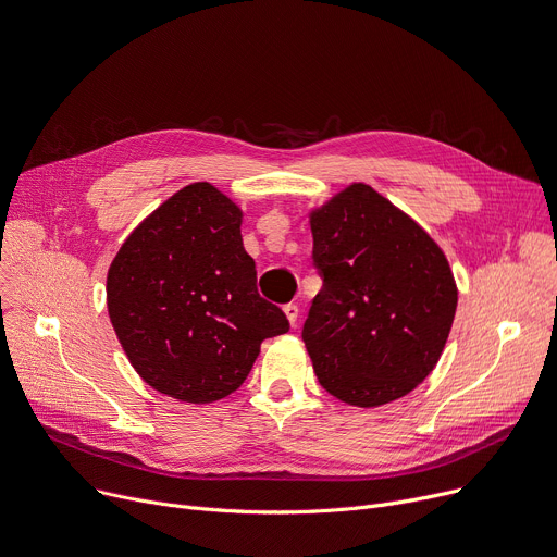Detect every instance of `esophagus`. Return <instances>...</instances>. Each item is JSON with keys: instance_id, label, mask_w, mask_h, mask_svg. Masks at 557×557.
Returning a JSON list of instances; mask_svg holds the SVG:
<instances>
[{"instance_id": "obj_1", "label": "esophagus", "mask_w": 557, "mask_h": 557, "mask_svg": "<svg viewBox=\"0 0 557 557\" xmlns=\"http://www.w3.org/2000/svg\"><path fill=\"white\" fill-rule=\"evenodd\" d=\"M284 313H286L288 324H290V326H295V324H297V313H299L297 305H293V301H290V305H286V307H284Z\"/></svg>"}]
</instances>
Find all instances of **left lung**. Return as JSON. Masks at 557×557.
<instances>
[{
    "mask_svg": "<svg viewBox=\"0 0 557 557\" xmlns=\"http://www.w3.org/2000/svg\"><path fill=\"white\" fill-rule=\"evenodd\" d=\"M309 224L324 284L301 337L320 384L360 409L409 395L435 369L458 309L444 250L364 182L311 209Z\"/></svg>",
    "mask_w": 557,
    "mask_h": 557,
    "instance_id": "obj_1",
    "label": "left lung"
}]
</instances>
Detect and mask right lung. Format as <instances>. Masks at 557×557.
<instances>
[{
	"label": "right lung",
	"instance_id": "right-lung-1",
	"mask_svg": "<svg viewBox=\"0 0 557 557\" xmlns=\"http://www.w3.org/2000/svg\"><path fill=\"white\" fill-rule=\"evenodd\" d=\"M242 218L218 186L193 182L133 228L109 267V318L131 367L180 401L231 395L262 342L288 331L258 293Z\"/></svg>",
	"mask_w": 557,
	"mask_h": 557
}]
</instances>
